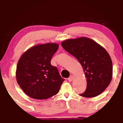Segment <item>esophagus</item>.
Segmentation results:
<instances>
[{
    "mask_svg": "<svg viewBox=\"0 0 123 123\" xmlns=\"http://www.w3.org/2000/svg\"><path fill=\"white\" fill-rule=\"evenodd\" d=\"M73 79V75H71V76H70V77H69L68 79V81H69V82H71V81H72Z\"/></svg>",
    "mask_w": 123,
    "mask_h": 123,
    "instance_id": "esophagus-1",
    "label": "esophagus"
}]
</instances>
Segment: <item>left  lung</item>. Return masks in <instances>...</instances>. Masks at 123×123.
<instances>
[{
  "label": "left lung",
  "instance_id": "8db88e82",
  "mask_svg": "<svg viewBox=\"0 0 123 123\" xmlns=\"http://www.w3.org/2000/svg\"><path fill=\"white\" fill-rule=\"evenodd\" d=\"M61 45L83 67L87 88L80 95L92 98L104 92L109 85L113 74L112 61L107 51L95 41L85 37L68 39Z\"/></svg>",
  "mask_w": 123,
  "mask_h": 123
}]
</instances>
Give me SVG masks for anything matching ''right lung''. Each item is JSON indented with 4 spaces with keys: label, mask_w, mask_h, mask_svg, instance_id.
<instances>
[{
    "label": "right lung",
    "mask_w": 123,
    "mask_h": 123,
    "mask_svg": "<svg viewBox=\"0 0 123 123\" xmlns=\"http://www.w3.org/2000/svg\"><path fill=\"white\" fill-rule=\"evenodd\" d=\"M58 44L36 45L26 50L18 61L16 79L26 95L36 99H46L56 95L64 81L51 60Z\"/></svg>",
    "instance_id": "1"
}]
</instances>
